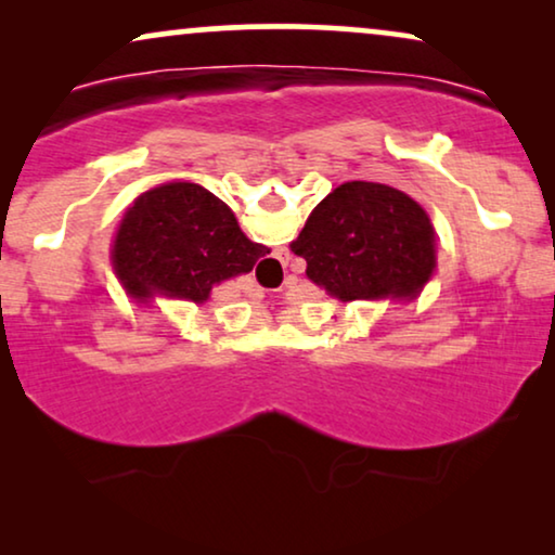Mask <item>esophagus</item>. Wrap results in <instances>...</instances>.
Masks as SVG:
<instances>
[{"mask_svg": "<svg viewBox=\"0 0 555 555\" xmlns=\"http://www.w3.org/2000/svg\"><path fill=\"white\" fill-rule=\"evenodd\" d=\"M275 262L280 264V268H287V262H291V253H287V249H280V253L275 255Z\"/></svg>", "mask_w": 555, "mask_h": 555, "instance_id": "1", "label": "esophagus"}]
</instances>
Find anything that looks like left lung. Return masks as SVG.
<instances>
[{"label":"left lung","mask_w":555,"mask_h":555,"mask_svg":"<svg viewBox=\"0 0 555 555\" xmlns=\"http://www.w3.org/2000/svg\"><path fill=\"white\" fill-rule=\"evenodd\" d=\"M291 249L338 300H414L437 268L435 227L399 189L346 181L310 211Z\"/></svg>","instance_id":"left-lung-1"}]
</instances>
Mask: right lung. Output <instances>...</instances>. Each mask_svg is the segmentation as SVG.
Instances as JSON below:
<instances>
[{
	"mask_svg": "<svg viewBox=\"0 0 555 555\" xmlns=\"http://www.w3.org/2000/svg\"><path fill=\"white\" fill-rule=\"evenodd\" d=\"M268 253L245 237L222 199L192 181H171L126 211L111 260L131 298L204 302L211 287L249 272Z\"/></svg>",
	"mask_w": 555,
	"mask_h": 555,
	"instance_id": "add662e5",
	"label": "right lung"
}]
</instances>
